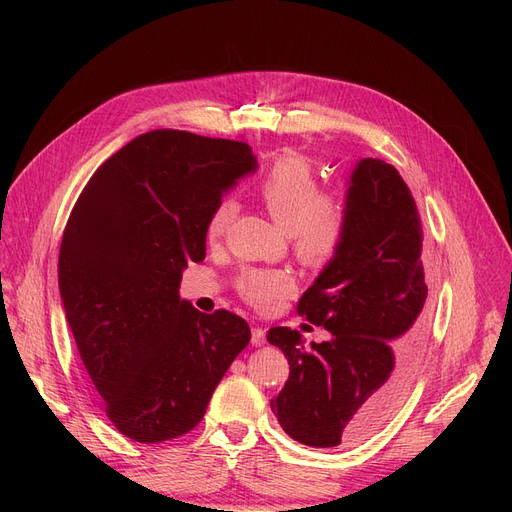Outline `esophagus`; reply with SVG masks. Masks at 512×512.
I'll return each instance as SVG.
<instances>
[{
	"label": "esophagus",
	"instance_id": "34e87169",
	"mask_svg": "<svg viewBox=\"0 0 512 512\" xmlns=\"http://www.w3.org/2000/svg\"><path fill=\"white\" fill-rule=\"evenodd\" d=\"M251 342H253L255 346L265 344V330H263V328H259V326H255V328L251 330Z\"/></svg>",
	"mask_w": 512,
	"mask_h": 512
}]
</instances>
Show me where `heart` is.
Masks as SVG:
<instances>
[{
  "label": "heart",
  "instance_id": "b5f03b06",
  "mask_svg": "<svg viewBox=\"0 0 512 512\" xmlns=\"http://www.w3.org/2000/svg\"><path fill=\"white\" fill-rule=\"evenodd\" d=\"M257 195L272 218L290 234L292 249L309 265L328 263L342 247L351 222L348 203L340 193L321 191V182L303 155H284L267 170ZM238 213L234 197H222L211 207L205 234L222 238ZM297 288L294 278L282 270H245L236 290L253 309L270 313Z\"/></svg>",
  "mask_w": 512,
  "mask_h": 512
}]
</instances>
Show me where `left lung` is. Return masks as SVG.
Listing matches in <instances>:
<instances>
[{
    "label": "left lung",
    "instance_id": "8db88e82",
    "mask_svg": "<svg viewBox=\"0 0 512 512\" xmlns=\"http://www.w3.org/2000/svg\"><path fill=\"white\" fill-rule=\"evenodd\" d=\"M351 222L340 251L301 297L297 313L326 342L272 328L290 373L272 411L301 444L332 448L369 438L405 396L429 326L423 228L398 170L361 159L346 193Z\"/></svg>",
    "mask_w": 512,
    "mask_h": 512
}]
</instances>
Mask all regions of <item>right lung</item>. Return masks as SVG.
Instances as JSON below:
<instances>
[{
	"instance_id": "add662e5",
	"label": "right lung",
	"mask_w": 512,
	"mask_h": 512,
	"mask_svg": "<svg viewBox=\"0 0 512 512\" xmlns=\"http://www.w3.org/2000/svg\"><path fill=\"white\" fill-rule=\"evenodd\" d=\"M257 170L242 141L151 130L105 159L68 218L58 280L80 359L120 434L157 444L191 432L249 324L207 315L178 288L205 259V222Z\"/></svg>"
}]
</instances>
